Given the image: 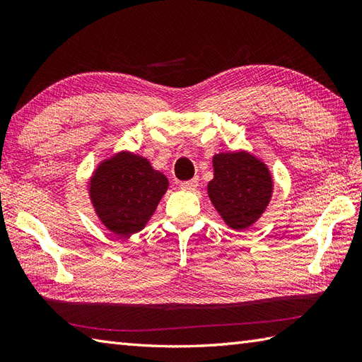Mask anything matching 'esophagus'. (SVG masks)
<instances>
[{"label":"esophagus","instance_id":"obj_1","mask_svg":"<svg viewBox=\"0 0 362 362\" xmlns=\"http://www.w3.org/2000/svg\"><path fill=\"white\" fill-rule=\"evenodd\" d=\"M197 179H193V180H187V182H180V188L183 191H194L197 188Z\"/></svg>","mask_w":362,"mask_h":362}]
</instances>
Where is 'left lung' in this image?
<instances>
[{
  "label": "left lung",
  "instance_id": "obj_1",
  "mask_svg": "<svg viewBox=\"0 0 362 362\" xmlns=\"http://www.w3.org/2000/svg\"><path fill=\"white\" fill-rule=\"evenodd\" d=\"M214 177L209 183L210 201L233 230L255 222L272 196V177L263 161L252 153L221 152L213 157Z\"/></svg>",
  "mask_w": 362,
  "mask_h": 362
}]
</instances>
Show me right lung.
Returning <instances> with one entry per match:
<instances>
[{
    "mask_svg": "<svg viewBox=\"0 0 362 362\" xmlns=\"http://www.w3.org/2000/svg\"><path fill=\"white\" fill-rule=\"evenodd\" d=\"M90 199L98 218L115 235H134L146 226L168 189L165 174L148 158L119 152L91 175Z\"/></svg>",
    "mask_w": 362,
    "mask_h": 362,
    "instance_id": "1",
    "label": "right lung"
}]
</instances>
